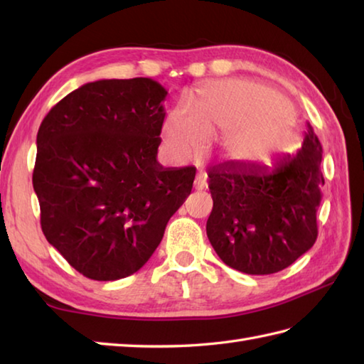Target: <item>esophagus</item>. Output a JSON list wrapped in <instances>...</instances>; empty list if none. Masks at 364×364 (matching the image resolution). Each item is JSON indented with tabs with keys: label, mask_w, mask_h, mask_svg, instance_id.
<instances>
[{
	"label": "esophagus",
	"mask_w": 364,
	"mask_h": 364,
	"mask_svg": "<svg viewBox=\"0 0 364 364\" xmlns=\"http://www.w3.org/2000/svg\"><path fill=\"white\" fill-rule=\"evenodd\" d=\"M206 186H208V183H206V173L200 172V173L196 176L194 188H196V191H203Z\"/></svg>",
	"instance_id": "obj_1"
}]
</instances>
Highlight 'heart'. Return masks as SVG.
Segmentation results:
<instances>
[{
  "instance_id": "1",
  "label": "heart",
  "mask_w": 364,
  "mask_h": 364,
  "mask_svg": "<svg viewBox=\"0 0 364 364\" xmlns=\"http://www.w3.org/2000/svg\"><path fill=\"white\" fill-rule=\"evenodd\" d=\"M176 106L162 125V142L176 159L203 153L220 137L222 156L237 164L272 161L289 149L297 129L291 100L259 84L227 80L208 82Z\"/></svg>"
}]
</instances>
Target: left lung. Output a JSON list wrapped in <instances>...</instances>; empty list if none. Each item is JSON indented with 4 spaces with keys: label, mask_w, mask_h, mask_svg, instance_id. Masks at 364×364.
<instances>
[{
    "label": "left lung",
    "mask_w": 364,
    "mask_h": 364,
    "mask_svg": "<svg viewBox=\"0 0 364 364\" xmlns=\"http://www.w3.org/2000/svg\"><path fill=\"white\" fill-rule=\"evenodd\" d=\"M322 145L308 123L301 149L272 167L223 162L210 170L206 235L227 266L250 275L280 272L318 237Z\"/></svg>",
    "instance_id": "8db88e82"
}]
</instances>
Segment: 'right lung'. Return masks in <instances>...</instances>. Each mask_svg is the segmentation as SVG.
<instances>
[{"label":"right lung","mask_w":364,"mask_h":364,"mask_svg":"<svg viewBox=\"0 0 364 364\" xmlns=\"http://www.w3.org/2000/svg\"><path fill=\"white\" fill-rule=\"evenodd\" d=\"M166 97L150 78L87 82L38 128L33 186L42 231L92 280L137 272L191 194L196 167L156 159Z\"/></svg>","instance_id":"right-lung-1"}]
</instances>
